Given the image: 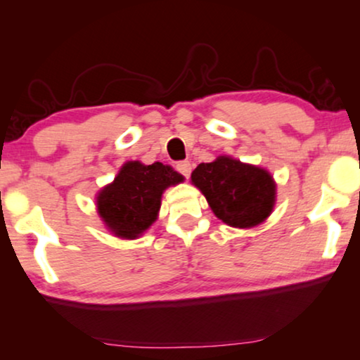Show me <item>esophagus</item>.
Segmentation results:
<instances>
[{
  "mask_svg": "<svg viewBox=\"0 0 360 360\" xmlns=\"http://www.w3.org/2000/svg\"><path fill=\"white\" fill-rule=\"evenodd\" d=\"M191 167L193 165H191L188 160H184V162H179V164H176V170H179L180 174L185 176V179H188L191 174Z\"/></svg>",
  "mask_w": 360,
  "mask_h": 360,
  "instance_id": "esophagus-1",
  "label": "esophagus"
}]
</instances>
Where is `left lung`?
I'll use <instances>...</instances> for the list:
<instances>
[{
  "label": "left lung",
  "instance_id": "8db88e82",
  "mask_svg": "<svg viewBox=\"0 0 360 360\" xmlns=\"http://www.w3.org/2000/svg\"><path fill=\"white\" fill-rule=\"evenodd\" d=\"M191 184L205 195L216 218L231 228L262 224L277 201V184L267 169L231 155L200 164L191 174Z\"/></svg>",
  "mask_w": 360,
  "mask_h": 360
}]
</instances>
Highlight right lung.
<instances>
[{
    "instance_id": "obj_1",
    "label": "right lung",
    "mask_w": 360,
    "mask_h": 360,
    "mask_svg": "<svg viewBox=\"0 0 360 360\" xmlns=\"http://www.w3.org/2000/svg\"><path fill=\"white\" fill-rule=\"evenodd\" d=\"M184 180V175L162 162L146 165L129 160L96 193V213L116 238L137 239L155 223L164 191Z\"/></svg>"
}]
</instances>
